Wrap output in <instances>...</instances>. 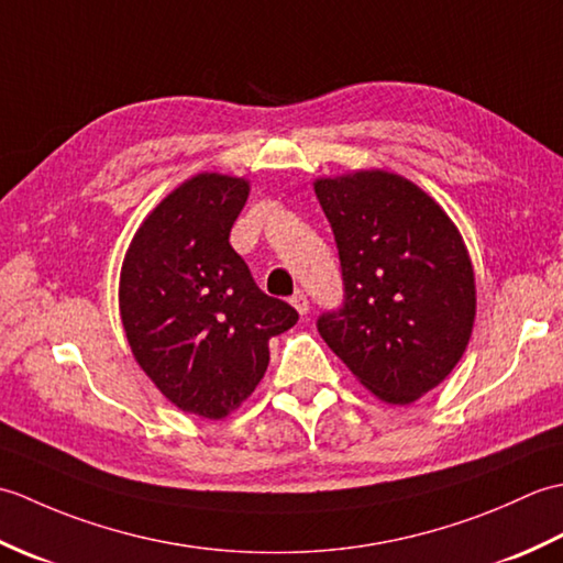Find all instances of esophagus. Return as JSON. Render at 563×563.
Wrapping results in <instances>:
<instances>
[{
	"instance_id": "1",
	"label": "esophagus",
	"mask_w": 563,
	"mask_h": 563,
	"mask_svg": "<svg viewBox=\"0 0 563 563\" xmlns=\"http://www.w3.org/2000/svg\"><path fill=\"white\" fill-rule=\"evenodd\" d=\"M290 305L297 309V314H300V317H305L309 312V300H307L305 292H295L290 297Z\"/></svg>"
}]
</instances>
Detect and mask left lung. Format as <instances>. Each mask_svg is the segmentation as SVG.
Wrapping results in <instances>:
<instances>
[{"mask_svg": "<svg viewBox=\"0 0 563 563\" xmlns=\"http://www.w3.org/2000/svg\"><path fill=\"white\" fill-rule=\"evenodd\" d=\"M336 236L345 302L317 329L379 401L406 406L445 379L472 339L476 283L448 212L409 178L361 169L314 181Z\"/></svg>", "mask_w": 563, "mask_h": 563, "instance_id": "8db88e82", "label": "left lung"}]
</instances>
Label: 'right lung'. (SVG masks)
I'll list each match as a JSON object with an SVG mask.
<instances>
[{"label":"right lung","mask_w":563,"mask_h":563,"mask_svg":"<svg viewBox=\"0 0 563 563\" xmlns=\"http://www.w3.org/2000/svg\"><path fill=\"white\" fill-rule=\"evenodd\" d=\"M242 176L202 172L176 186L130 242L118 305L137 365L176 409L222 421L271 361V336L297 312L258 290L230 246L249 198Z\"/></svg>","instance_id":"right-lung-1"}]
</instances>
